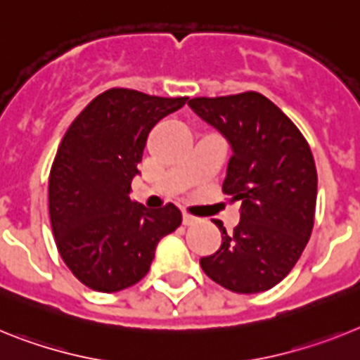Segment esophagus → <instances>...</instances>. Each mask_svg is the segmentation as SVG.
Masks as SVG:
<instances>
[{
	"instance_id": "obj_1",
	"label": "esophagus",
	"mask_w": 360,
	"mask_h": 360,
	"mask_svg": "<svg viewBox=\"0 0 360 360\" xmlns=\"http://www.w3.org/2000/svg\"><path fill=\"white\" fill-rule=\"evenodd\" d=\"M199 219L195 217V215L188 214V212H183V224H186V226H190V224H195L198 223Z\"/></svg>"
}]
</instances>
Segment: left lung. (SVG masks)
I'll return each instance as SVG.
<instances>
[{
	"mask_svg": "<svg viewBox=\"0 0 360 360\" xmlns=\"http://www.w3.org/2000/svg\"><path fill=\"white\" fill-rule=\"evenodd\" d=\"M195 114L232 145L223 193L240 202L239 224L201 257L212 281L236 293L274 288L295 266L314 230L317 168L288 115L259 92L193 98Z\"/></svg>",
	"mask_w": 360,
	"mask_h": 360,
	"instance_id": "left-lung-1",
	"label": "left lung"
}]
</instances>
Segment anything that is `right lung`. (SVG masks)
Here are the masks:
<instances>
[{
  "mask_svg": "<svg viewBox=\"0 0 360 360\" xmlns=\"http://www.w3.org/2000/svg\"><path fill=\"white\" fill-rule=\"evenodd\" d=\"M186 99L105 90L61 139L49 176L50 224L68 270L96 292L139 283L159 240L181 224L177 206L150 210L130 192L150 130Z\"/></svg>",
  "mask_w": 360,
  "mask_h": 360,
  "instance_id": "add662e5",
  "label": "right lung"
}]
</instances>
